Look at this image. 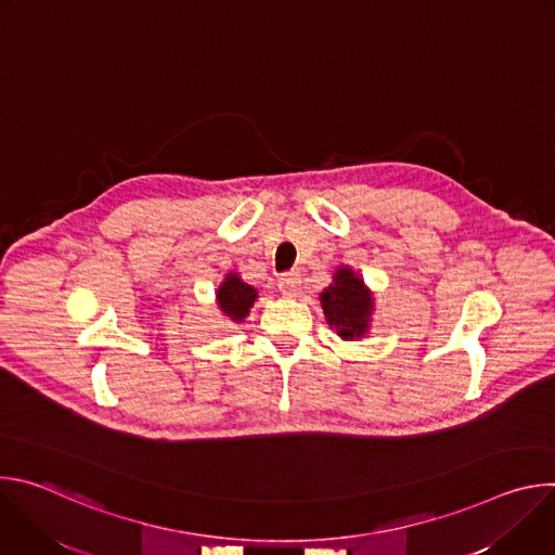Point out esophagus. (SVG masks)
<instances>
[{"label": "esophagus", "instance_id": "obj_1", "mask_svg": "<svg viewBox=\"0 0 555 555\" xmlns=\"http://www.w3.org/2000/svg\"><path fill=\"white\" fill-rule=\"evenodd\" d=\"M300 289V276L296 272H285L279 276V292L283 296H296Z\"/></svg>", "mask_w": 555, "mask_h": 555}]
</instances>
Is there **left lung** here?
Returning a JSON list of instances; mask_svg holds the SVG:
<instances>
[{
  "label": "left lung",
  "instance_id": "obj_1",
  "mask_svg": "<svg viewBox=\"0 0 555 555\" xmlns=\"http://www.w3.org/2000/svg\"><path fill=\"white\" fill-rule=\"evenodd\" d=\"M321 302L327 315V323L336 327V332L345 338H360L371 319L373 300L353 270L340 268L334 276V283L321 294Z\"/></svg>",
  "mask_w": 555,
  "mask_h": 555
}]
</instances>
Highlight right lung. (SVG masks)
I'll return each instance as SVG.
<instances>
[{"label": "right lung", "instance_id": "add662e5", "mask_svg": "<svg viewBox=\"0 0 555 555\" xmlns=\"http://www.w3.org/2000/svg\"><path fill=\"white\" fill-rule=\"evenodd\" d=\"M255 298H257V289L246 285L240 276L232 272L225 276V281L217 289L219 309L228 315L230 321H236V323H242L246 319Z\"/></svg>", "mask_w": 555, "mask_h": 555}]
</instances>
